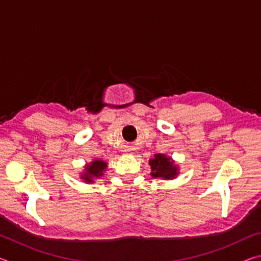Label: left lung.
I'll return each mask as SVG.
<instances>
[{
  "label": "left lung",
  "instance_id": "8db88e82",
  "mask_svg": "<svg viewBox=\"0 0 261 261\" xmlns=\"http://www.w3.org/2000/svg\"><path fill=\"white\" fill-rule=\"evenodd\" d=\"M149 166L152 168L151 175L154 178L163 177L171 179L177 175V167L174 165V161L170 158H167L165 154H156L154 159L149 160Z\"/></svg>",
  "mask_w": 261,
  "mask_h": 261
}]
</instances>
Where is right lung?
<instances>
[{
	"label": "right lung",
	"mask_w": 261,
	"mask_h": 261,
	"mask_svg": "<svg viewBox=\"0 0 261 261\" xmlns=\"http://www.w3.org/2000/svg\"><path fill=\"white\" fill-rule=\"evenodd\" d=\"M107 168V163L102 160H94L90 166H86L85 173L82 175V178L85 179L86 182H93L95 177H100L103 175V170Z\"/></svg>",
	"instance_id": "right-lung-1"
}]
</instances>
